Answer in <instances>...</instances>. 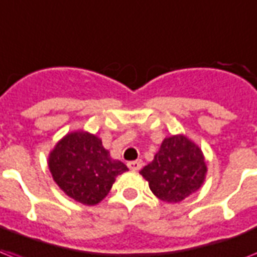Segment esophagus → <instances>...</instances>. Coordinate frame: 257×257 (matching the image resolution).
<instances>
[{
    "instance_id": "34e87169",
    "label": "esophagus",
    "mask_w": 257,
    "mask_h": 257,
    "mask_svg": "<svg viewBox=\"0 0 257 257\" xmlns=\"http://www.w3.org/2000/svg\"><path fill=\"white\" fill-rule=\"evenodd\" d=\"M128 168L131 169V170H133V172H137V170H140V169L143 168V161L141 160H137V161H131L128 162Z\"/></svg>"
}]
</instances>
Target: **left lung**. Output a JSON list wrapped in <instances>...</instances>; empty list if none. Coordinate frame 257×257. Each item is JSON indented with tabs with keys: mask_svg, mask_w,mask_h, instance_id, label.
<instances>
[{
	"mask_svg": "<svg viewBox=\"0 0 257 257\" xmlns=\"http://www.w3.org/2000/svg\"><path fill=\"white\" fill-rule=\"evenodd\" d=\"M206 172L202 150L179 135L165 139L153 161L140 174L149 182L156 197L168 203H177L202 186Z\"/></svg>",
	"mask_w": 257,
	"mask_h": 257,
	"instance_id": "1",
	"label": "left lung"
}]
</instances>
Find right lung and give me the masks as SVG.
<instances>
[{"label": "right lung", "instance_id": "1", "mask_svg": "<svg viewBox=\"0 0 257 257\" xmlns=\"http://www.w3.org/2000/svg\"><path fill=\"white\" fill-rule=\"evenodd\" d=\"M49 168L56 185L83 204H96L107 197L114 178L128 168L110 158L101 140L88 132L64 136L50 153Z\"/></svg>", "mask_w": 257, "mask_h": 257}]
</instances>
